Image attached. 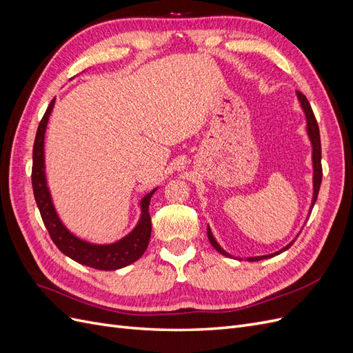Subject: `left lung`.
<instances>
[{
    "label": "left lung",
    "instance_id": "8db88e82",
    "mask_svg": "<svg viewBox=\"0 0 353 353\" xmlns=\"http://www.w3.org/2000/svg\"><path fill=\"white\" fill-rule=\"evenodd\" d=\"M297 94V99L299 101H301V105L302 109L305 112V116H306V130H307V135H309V140H311V144H312V163H314V197H312V205H311V209L314 208L315 201H316V197H318V193H319V187H321V181H323V166H321V140H319V128H318V123H316V119H315V114L312 112V108L311 104H309L307 99L305 97V95L301 92V91H296ZM311 212V210H309ZM208 239L210 241V244L215 248V250H218L221 254L223 256H231L230 253H227L225 250H223L221 245L216 243L215 237L212 236V231L210 228L208 227ZM294 243V240L292 243H288L285 248H283L280 252H275L272 254H265V256H254V258H248L249 262H256V261H262V259H268V258H272V256H276L283 253L284 250H287L288 248H292V244ZM241 261V259H240Z\"/></svg>",
    "mask_w": 353,
    "mask_h": 353
}]
</instances>
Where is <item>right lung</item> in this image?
<instances>
[{
    "mask_svg": "<svg viewBox=\"0 0 353 353\" xmlns=\"http://www.w3.org/2000/svg\"><path fill=\"white\" fill-rule=\"evenodd\" d=\"M54 101L56 99L51 100L39 122L34 143V156H32V159H34V163H32V188H34V196L41 218L44 221L51 240L54 241L59 250L69 256L70 259L101 271L121 270L123 266L140 259L147 249L148 241H150L152 218L150 213H148V206H150V199L156 188L141 200V218L138 221L137 227L122 240L113 244H91L74 237L59 219L46 181L44 137L50 113L54 108Z\"/></svg>",
    "mask_w": 353,
    "mask_h": 353,
    "instance_id": "1",
    "label": "right lung"
}]
</instances>
